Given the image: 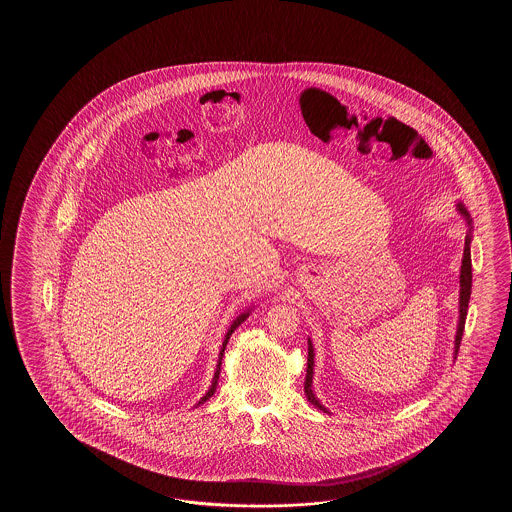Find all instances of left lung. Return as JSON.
<instances>
[{
  "label": "left lung",
  "mask_w": 512,
  "mask_h": 512,
  "mask_svg": "<svg viewBox=\"0 0 512 512\" xmlns=\"http://www.w3.org/2000/svg\"><path fill=\"white\" fill-rule=\"evenodd\" d=\"M457 214L465 219L467 223V238H465V249H463V260H461V274H459V322H457L456 340H454V359H456L457 349L461 344L463 329H465V318H467L468 300H470V291H472V260H470V243H472V218L468 214L465 205L459 201L456 203ZM307 375H305L304 392L307 401L313 404L315 408H320L322 412L329 414L324 404L316 399L315 390H313V375H315V348L311 338H307Z\"/></svg>",
  "instance_id": "1"
}]
</instances>
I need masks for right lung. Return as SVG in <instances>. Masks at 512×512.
<instances>
[{"instance_id": "add662e5", "label": "right lung", "mask_w": 512, "mask_h": 512, "mask_svg": "<svg viewBox=\"0 0 512 512\" xmlns=\"http://www.w3.org/2000/svg\"><path fill=\"white\" fill-rule=\"evenodd\" d=\"M252 309H254V305L252 307H249V309H245L241 315L236 316V320L230 324L229 331H227V335H225V340H223V346H221V349H219V357H218V364H216V371H214V377H212V384H210V388H208L207 393L199 399V403L196 404V406H199V404L205 403L207 399H210L212 395H214V392H216V388H218V379H219V371H221V359H223V353H225V348H227V342H229L230 335L234 333V329L236 327H240L247 318H249V315L252 313Z\"/></svg>"}]
</instances>
